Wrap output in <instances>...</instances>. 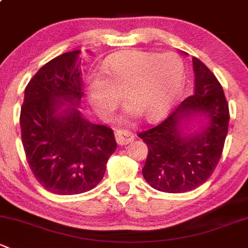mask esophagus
<instances>
[{"label": "esophagus", "instance_id": "34e87169", "mask_svg": "<svg viewBox=\"0 0 248 248\" xmlns=\"http://www.w3.org/2000/svg\"><path fill=\"white\" fill-rule=\"evenodd\" d=\"M134 139V135L127 129H117L115 132V140L119 145H127Z\"/></svg>", "mask_w": 248, "mask_h": 248}]
</instances>
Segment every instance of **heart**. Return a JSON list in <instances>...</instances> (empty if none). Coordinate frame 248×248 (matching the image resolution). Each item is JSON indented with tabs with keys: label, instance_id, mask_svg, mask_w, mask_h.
Listing matches in <instances>:
<instances>
[{
	"label": "heart",
	"instance_id": "heart-1",
	"mask_svg": "<svg viewBox=\"0 0 248 248\" xmlns=\"http://www.w3.org/2000/svg\"><path fill=\"white\" fill-rule=\"evenodd\" d=\"M102 74L89 82L91 104L102 115L117 106L120 93L148 121H155L171 109L181 95L186 77L184 62L174 53L124 51L110 57Z\"/></svg>",
	"mask_w": 248,
	"mask_h": 248
}]
</instances>
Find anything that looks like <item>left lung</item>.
<instances>
[{"instance_id":"obj_1","label":"left lung","mask_w":248,"mask_h":248,"mask_svg":"<svg viewBox=\"0 0 248 248\" xmlns=\"http://www.w3.org/2000/svg\"><path fill=\"white\" fill-rule=\"evenodd\" d=\"M195 91L157 126L140 132L148 153L142 176L159 191L179 194L196 189L215 170L228 133L229 108L222 85L204 62L192 58ZM201 112L210 126L201 133L183 136L181 120Z\"/></svg>"}]
</instances>
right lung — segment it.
<instances>
[{"label":"right lung","mask_w":248,"mask_h":248,"mask_svg":"<svg viewBox=\"0 0 248 248\" xmlns=\"http://www.w3.org/2000/svg\"><path fill=\"white\" fill-rule=\"evenodd\" d=\"M80 51L56 57L40 67L25 89L21 106V139L35 179L48 191L77 195L103 178L116 150L113 129L85 120L75 107L57 114L62 101L78 106L82 91Z\"/></svg>","instance_id":"add662e5"}]
</instances>
